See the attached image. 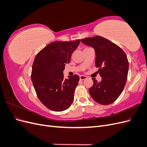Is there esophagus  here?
Returning a JSON list of instances; mask_svg holds the SVG:
<instances>
[{
	"mask_svg": "<svg viewBox=\"0 0 147 147\" xmlns=\"http://www.w3.org/2000/svg\"><path fill=\"white\" fill-rule=\"evenodd\" d=\"M87 78L86 76H84V75H81L80 77V79L81 80H85Z\"/></svg>",
	"mask_w": 147,
	"mask_h": 147,
	"instance_id": "obj_1",
	"label": "esophagus"
}]
</instances>
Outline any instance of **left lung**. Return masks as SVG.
Masks as SVG:
<instances>
[{"label": "left lung", "instance_id": "1", "mask_svg": "<svg viewBox=\"0 0 147 147\" xmlns=\"http://www.w3.org/2000/svg\"><path fill=\"white\" fill-rule=\"evenodd\" d=\"M96 51V66L102 77L100 82L92 78L93 85L89 90L92 98L102 105H109L121 94L126 83L129 62L126 53L116 44L102 37L80 40Z\"/></svg>", "mask_w": 147, "mask_h": 147}]
</instances>
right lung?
<instances>
[{"label": "right lung", "mask_w": 147, "mask_h": 147, "mask_svg": "<svg viewBox=\"0 0 147 147\" xmlns=\"http://www.w3.org/2000/svg\"><path fill=\"white\" fill-rule=\"evenodd\" d=\"M79 43L80 39L52 42L35 57L31 80L38 98L50 110L62 112L72 104L80 78L75 74L64 79L63 70Z\"/></svg>", "instance_id": "add662e5"}]
</instances>
